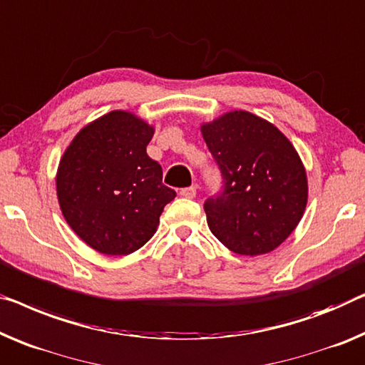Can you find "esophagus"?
<instances>
[{
	"instance_id": "1",
	"label": "esophagus",
	"mask_w": 365,
	"mask_h": 365,
	"mask_svg": "<svg viewBox=\"0 0 365 365\" xmlns=\"http://www.w3.org/2000/svg\"><path fill=\"white\" fill-rule=\"evenodd\" d=\"M180 195H182L183 198H195V197H197V188H195V187L183 188L182 192H180Z\"/></svg>"
}]
</instances>
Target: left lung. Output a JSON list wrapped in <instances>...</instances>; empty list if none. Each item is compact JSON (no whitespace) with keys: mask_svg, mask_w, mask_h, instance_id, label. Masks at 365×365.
Segmentation results:
<instances>
[{"mask_svg":"<svg viewBox=\"0 0 365 365\" xmlns=\"http://www.w3.org/2000/svg\"><path fill=\"white\" fill-rule=\"evenodd\" d=\"M200 130L225 180L222 192L205 201L211 232L239 255L272 252L307 208L308 178L297 149L267 119L244 110L201 123Z\"/></svg>","mask_w":365,"mask_h":365,"instance_id":"obj_1","label":"left lung"}]
</instances>
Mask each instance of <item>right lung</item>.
Here are the masks:
<instances>
[{
    "instance_id": "right-lung-1",
    "label": "right lung",
    "mask_w": 365,
    "mask_h": 365,
    "mask_svg": "<svg viewBox=\"0 0 365 365\" xmlns=\"http://www.w3.org/2000/svg\"><path fill=\"white\" fill-rule=\"evenodd\" d=\"M154 126L126 110L85 124L65 149L56 175L61 211L86 246L129 255L154 236L164 206L177 197L148 155Z\"/></svg>"
}]
</instances>
